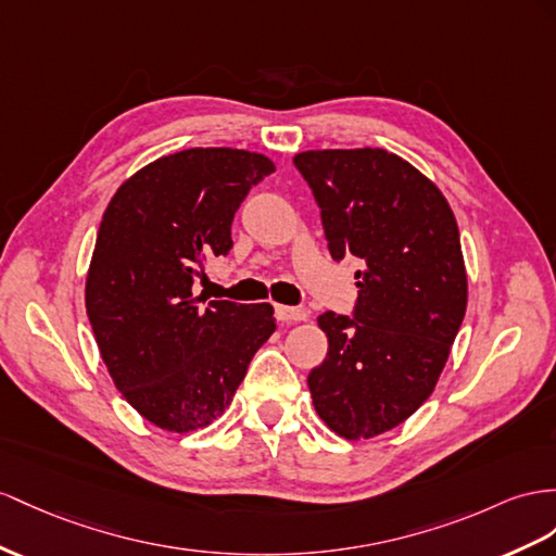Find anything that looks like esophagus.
Returning a JSON list of instances; mask_svg holds the SVG:
<instances>
[{"label":"esophagus","mask_w":556,"mask_h":556,"mask_svg":"<svg viewBox=\"0 0 556 556\" xmlns=\"http://www.w3.org/2000/svg\"><path fill=\"white\" fill-rule=\"evenodd\" d=\"M275 317L279 321H305L307 312L303 307H287V305H277L275 307Z\"/></svg>","instance_id":"esophagus-1"}]
</instances>
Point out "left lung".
<instances>
[{
	"label": "left lung",
	"instance_id": "1",
	"mask_svg": "<svg viewBox=\"0 0 556 556\" xmlns=\"http://www.w3.org/2000/svg\"><path fill=\"white\" fill-rule=\"evenodd\" d=\"M293 164L321 208L331 258L362 263L352 317H319L329 352L307 376L312 404L336 434L376 437L432 394L458 336V225L437 185L388 150H309Z\"/></svg>",
	"mask_w": 556,
	"mask_h": 556
}]
</instances>
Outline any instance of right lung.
<instances>
[{"label": "right lung", "instance_id": "add662e5", "mask_svg": "<svg viewBox=\"0 0 556 556\" xmlns=\"http://www.w3.org/2000/svg\"><path fill=\"white\" fill-rule=\"evenodd\" d=\"M275 170L263 154L192 148L126 180L108 204L87 277L98 350L142 418L168 432L216 420L253 354L275 333L273 305L192 295L197 269L232 249V220Z\"/></svg>", "mask_w": 556, "mask_h": 556}]
</instances>
